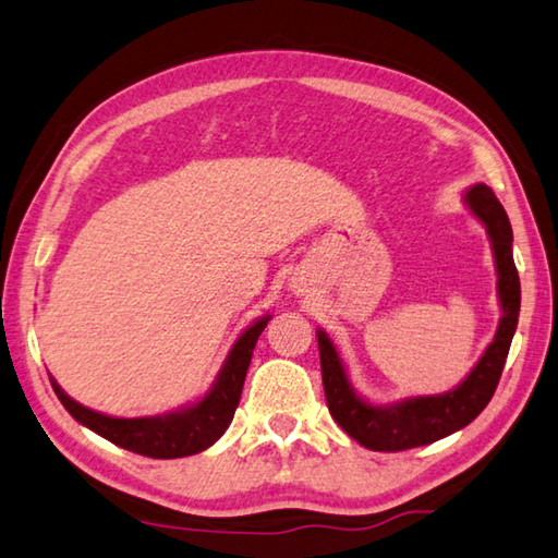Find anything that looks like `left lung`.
<instances>
[{"mask_svg":"<svg viewBox=\"0 0 558 558\" xmlns=\"http://www.w3.org/2000/svg\"><path fill=\"white\" fill-rule=\"evenodd\" d=\"M464 203L484 222L488 232L496 258L498 300L504 316H500L494 341H490L486 353L460 387L445 391V395L411 397L389 403V407H375V403L355 395L331 338L324 331L316 333V338H319L324 395L331 416L367 450L399 452L447 438V435L472 423L486 409V403L498 387L520 314V278L515 260H512V229L504 205L498 203L488 185H472L464 193Z\"/></svg>","mask_w":558,"mask_h":558,"instance_id":"left-lung-1","label":"left lung"}]
</instances>
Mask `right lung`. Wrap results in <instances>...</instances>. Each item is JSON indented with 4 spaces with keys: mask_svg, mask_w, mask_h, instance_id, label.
Returning a JSON list of instances; mask_svg holds the SVG:
<instances>
[{
    "mask_svg": "<svg viewBox=\"0 0 558 558\" xmlns=\"http://www.w3.org/2000/svg\"><path fill=\"white\" fill-rule=\"evenodd\" d=\"M270 316H260L248 329L236 338V343L229 351L220 375L213 381L207 395L181 411L163 413V416H145V418H113L106 413H98L82 407L74 399L64 395L62 387L50 377L54 395L62 401V407L70 411L74 421H80L86 428L94 430L101 438L111 440L123 450L155 457V460H177L207 450L213 442L222 438L234 418V411L242 399L246 369L251 365V355L260 331L266 329Z\"/></svg>",
    "mask_w": 558,
    "mask_h": 558,
    "instance_id": "obj_1",
    "label": "right lung"
}]
</instances>
